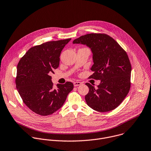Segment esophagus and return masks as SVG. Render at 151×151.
Returning <instances> with one entry per match:
<instances>
[{
	"mask_svg": "<svg viewBox=\"0 0 151 151\" xmlns=\"http://www.w3.org/2000/svg\"><path fill=\"white\" fill-rule=\"evenodd\" d=\"M82 83L80 82H73V85L74 86H79V85H81Z\"/></svg>",
	"mask_w": 151,
	"mask_h": 151,
	"instance_id": "obj_1",
	"label": "esophagus"
}]
</instances>
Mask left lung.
I'll use <instances>...</instances> for the list:
<instances>
[{
    "label": "left lung",
    "mask_w": 151,
    "mask_h": 151,
    "mask_svg": "<svg viewBox=\"0 0 151 151\" xmlns=\"http://www.w3.org/2000/svg\"><path fill=\"white\" fill-rule=\"evenodd\" d=\"M73 44L89 47L92 53L93 73L90 78L100 80L95 88L86 83L89 92L85 96L88 106L99 112L117 108L130 88L132 67L126 52L112 37L105 34H88L75 39Z\"/></svg>",
    "instance_id": "1"
}]
</instances>
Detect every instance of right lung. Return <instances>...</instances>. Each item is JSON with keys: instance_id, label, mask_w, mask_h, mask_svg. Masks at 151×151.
I'll list each match as a JSON object with an SVG mask.
<instances>
[{"instance_id": "right-lung-1", "label": "right lung", "mask_w": 151, "mask_h": 151, "mask_svg": "<svg viewBox=\"0 0 151 151\" xmlns=\"http://www.w3.org/2000/svg\"><path fill=\"white\" fill-rule=\"evenodd\" d=\"M71 38L48 41L28 50L17 66V89L25 104L41 115L52 114L64 104L73 84L53 87L50 74L59 65L60 55Z\"/></svg>"}]
</instances>
